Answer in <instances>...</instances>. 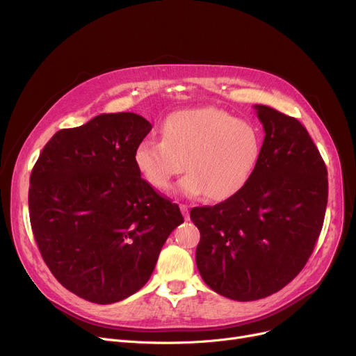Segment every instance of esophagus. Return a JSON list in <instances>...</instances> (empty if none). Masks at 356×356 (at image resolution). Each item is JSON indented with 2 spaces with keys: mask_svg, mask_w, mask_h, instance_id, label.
Instances as JSON below:
<instances>
[{
  "mask_svg": "<svg viewBox=\"0 0 356 356\" xmlns=\"http://www.w3.org/2000/svg\"><path fill=\"white\" fill-rule=\"evenodd\" d=\"M180 211H181V215L184 216V219L188 220L189 219V208L186 207V204H180Z\"/></svg>",
  "mask_w": 356,
  "mask_h": 356,
  "instance_id": "1",
  "label": "esophagus"
}]
</instances>
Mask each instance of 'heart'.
Wrapping results in <instances>:
<instances>
[{"mask_svg": "<svg viewBox=\"0 0 356 356\" xmlns=\"http://www.w3.org/2000/svg\"><path fill=\"white\" fill-rule=\"evenodd\" d=\"M160 136L134 148L137 172L152 188L167 191L184 168L179 192L188 197L229 199L247 184L261 153L258 128L215 106L172 112Z\"/></svg>", "mask_w": 356, "mask_h": 356, "instance_id": "1", "label": "heart"}]
</instances>
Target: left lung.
Returning <instances> with one entry per match:
<instances>
[{"label": "left lung", "instance_id": "obj_1", "mask_svg": "<svg viewBox=\"0 0 356 356\" xmlns=\"http://www.w3.org/2000/svg\"><path fill=\"white\" fill-rule=\"evenodd\" d=\"M254 108L266 137L250 180L215 207L191 211L203 282L238 302L271 296L302 271L327 204V170L307 129L270 106Z\"/></svg>", "mask_w": 356, "mask_h": 356}]
</instances>
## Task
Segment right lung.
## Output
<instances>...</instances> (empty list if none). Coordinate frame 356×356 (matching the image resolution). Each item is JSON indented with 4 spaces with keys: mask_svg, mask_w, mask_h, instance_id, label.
<instances>
[{
    "mask_svg": "<svg viewBox=\"0 0 356 356\" xmlns=\"http://www.w3.org/2000/svg\"><path fill=\"white\" fill-rule=\"evenodd\" d=\"M152 124L134 112L101 114L44 145L30 176L37 247L58 282L97 305L124 300L152 277L165 239L183 222L133 161Z\"/></svg>",
    "mask_w": 356,
    "mask_h": 356,
    "instance_id": "right-lung-1",
    "label": "right lung"
}]
</instances>
